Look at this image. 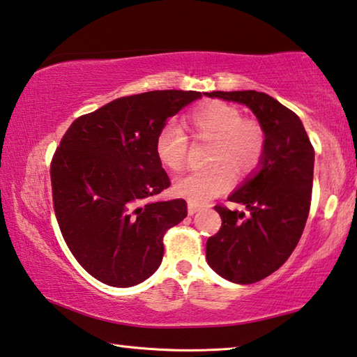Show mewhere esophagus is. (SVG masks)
<instances>
[{
    "label": "esophagus",
    "mask_w": 357,
    "mask_h": 357,
    "mask_svg": "<svg viewBox=\"0 0 357 357\" xmlns=\"http://www.w3.org/2000/svg\"><path fill=\"white\" fill-rule=\"evenodd\" d=\"M199 210H200V206H199V205L190 204V202H189V204H188V213H189V215H195V213L199 211Z\"/></svg>",
    "instance_id": "esophagus-1"
}]
</instances>
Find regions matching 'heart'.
Here are the masks:
<instances>
[{
  "mask_svg": "<svg viewBox=\"0 0 357 357\" xmlns=\"http://www.w3.org/2000/svg\"><path fill=\"white\" fill-rule=\"evenodd\" d=\"M185 123L195 139L211 141L213 167L188 173L174 183L176 195L205 205L232 185V172L245 174L258 167L264 153V131L258 121L242 119L241 110L221 100H210L189 112ZM189 142L183 131L167 125L157 132L155 155L165 168H183Z\"/></svg>",
  "mask_w": 357,
  "mask_h": 357,
  "instance_id": "obj_1",
  "label": "heart"
}]
</instances>
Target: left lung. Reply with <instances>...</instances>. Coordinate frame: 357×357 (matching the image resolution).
I'll return each instance as SVG.
<instances>
[{"mask_svg": "<svg viewBox=\"0 0 357 357\" xmlns=\"http://www.w3.org/2000/svg\"><path fill=\"white\" fill-rule=\"evenodd\" d=\"M247 105L264 131L258 172L236 192L234 204L247 213L216 205L221 227L206 241L210 268L236 284H255L284 264L298 245L311 206L314 147L295 112L258 91H213Z\"/></svg>", "mask_w": 357, "mask_h": 357, "instance_id": "obj_1", "label": "left lung"}]
</instances>
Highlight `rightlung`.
Masks as SVG:
<instances>
[{
  "instance_id": "obj_1",
  "label": "right lung",
  "mask_w": 357,
  "mask_h": 357,
  "mask_svg": "<svg viewBox=\"0 0 357 357\" xmlns=\"http://www.w3.org/2000/svg\"><path fill=\"white\" fill-rule=\"evenodd\" d=\"M199 98L178 89L125 96L63 135L51 162L52 204L63 241L94 279L132 287L160 266L165 232L188 216V204L151 202L169 188L155 137Z\"/></svg>"
}]
</instances>
